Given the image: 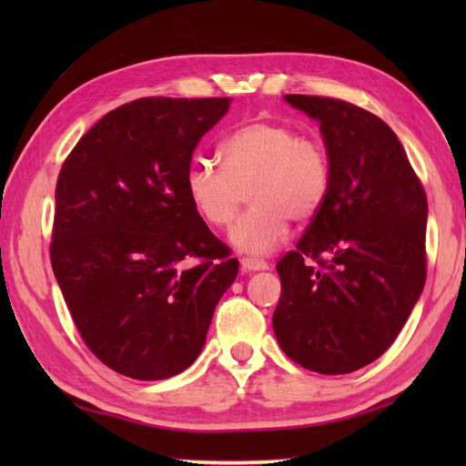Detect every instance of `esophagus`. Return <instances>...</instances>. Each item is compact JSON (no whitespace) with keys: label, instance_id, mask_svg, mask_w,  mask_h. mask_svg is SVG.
Here are the masks:
<instances>
[{"label":"esophagus","instance_id":"obj_1","mask_svg":"<svg viewBox=\"0 0 466 466\" xmlns=\"http://www.w3.org/2000/svg\"><path fill=\"white\" fill-rule=\"evenodd\" d=\"M240 264H242V270H244V272L268 270V262L258 260V258H248V256H246V258H242V260H240Z\"/></svg>","mask_w":466,"mask_h":466}]
</instances>
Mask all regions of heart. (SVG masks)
<instances>
[{
	"label": "heart",
	"instance_id": "heart-1",
	"mask_svg": "<svg viewBox=\"0 0 466 466\" xmlns=\"http://www.w3.org/2000/svg\"><path fill=\"white\" fill-rule=\"evenodd\" d=\"M222 167L196 160L186 170V196L194 212L212 228H228L248 190L250 210L230 232L238 250L266 254L279 246L290 218L306 222L319 214L330 187L324 146L299 136L292 126L248 122L218 146Z\"/></svg>",
	"mask_w": 466,
	"mask_h": 466
}]
</instances>
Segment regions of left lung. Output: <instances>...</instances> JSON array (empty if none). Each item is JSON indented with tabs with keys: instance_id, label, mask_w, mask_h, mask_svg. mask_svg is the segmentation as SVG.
<instances>
[{
	"instance_id": "1",
	"label": "left lung",
	"mask_w": 466,
	"mask_h": 466,
	"mask_svg": "<svg viewBox=\"0 0 466 466\" xmlns=\"http://www.w3.org/2000/svg\"><path fill=\"white\" fill-rule=\"evenodd\" d=\"M284 100L319 120L330 187L296 250L276 264L274 334L304 369L354 372L386 352L420 299L427 194L380 117L334 97Z\"/></svg>"
}]
</instances>
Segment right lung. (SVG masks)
Here are the masks:
<instances>
[{"instance_id":"right-lung-1","label":"right lung","mask_w":466,"mask_h":466,"mask_svg":"<svg viewBox=\"0 0 466 466\" xmlns=\"http://www.w3.org/2000/svg\"><path fill=\"white\" fill-rule=\"evenodd\" d=\"M228 107L230 97H140L106 114L59 170L56 280L87 349L130 379L186 370L238 274L184 184Z\"/></svg>"}]
</instances>
